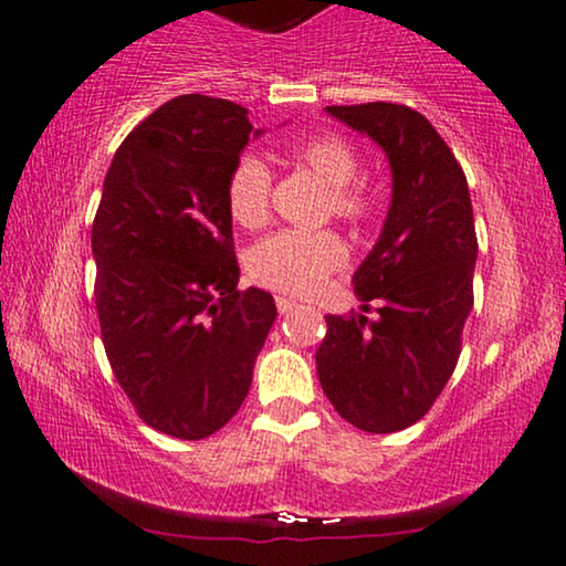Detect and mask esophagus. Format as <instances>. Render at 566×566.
I'll use <instances>...</instances> for the list:
<instances>
[{
	"label": "esophagus",
	"mask_w": 566,
	"mask_h": 566,
	"mask_svg": "<svg viewBox=\"0 0 566 566\" xmlns=\"http://www.w3.org/2000/svg\"><path fill=\"white\" fill-rule=\"evenodd\" d=\"M276 307H279V313H282V316H287V313L295 311L297 303L292 297H276Z\"/></svg>",
	"instance_id": "obj_1"
}]
</instances>
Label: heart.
I'll return each mask as SVG.
<instances>
[{"mask_svg": "<svg viewBox=\"0 0 566 566\" xmlns=\"http://www.w3.org/2000/svg\"><path fill=\"white\" fill-rule=\"evenodd\" d=\"M328 188L326 211L347 224H360L374 213V196L355 182L360 156L342 135H318L292 151ZM271 169L259 154L248 151L227 177V206L238 224L255 230L269 219ZM347 250L334 232L284 230L261 240L248 255V274L261 287L284 295H313L328 274L345 266Z\"/></svg>", "mask_w": 566, "mask_h": 566, "instance_id": "b5f03b06", "label": "heart"}]
</instances>
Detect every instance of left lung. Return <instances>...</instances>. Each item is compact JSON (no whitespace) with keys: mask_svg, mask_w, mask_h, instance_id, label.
I'll use <instances>...</instances> for the list:
<instances>
[{"mask_svg":"<svg viewBox=\"0 0 566 566\" xmlns=\"http://www.w3.org/2000/svg\"><path fill=\"white\" fill-rule=\"evenodd\" d=\"M326 114L386 154L391 203L353 276L363 313L326 316L318 381L347 423L395 433L418 423L454 374L473 311V203L462 167L420 112L374 102ZM370 302L376 319L365 316Z\"/></svg>","mask_w":566,"mask_h":566,"instance_id":"1","label":"left lung"}]
</instances>
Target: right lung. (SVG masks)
Returning a JSON list of instances; mask_svg holds the SVG:
<instances>
[{
    "label": "right lung",
    "mask_w": 566,
    "mask_h": 566,
    "mask_svg": "<svg viewBox=\"0 0 566 566\" xmlns=\"http://www.w3.org/2000/svg\"><path fill=\"white\" fill-rule=\"evenodd\" d=\"M248 109L185 93L123 140L91 230L96 311L114 376L156 431L198 441L248 397L276 318L238 290L227 177L259 138Z\"/></svg>",
    "instance_id": "right-lung-1"
}]
</instances>
